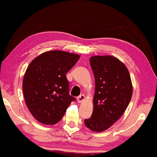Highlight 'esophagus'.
I'll list each match as a JSON object with an SVG mask.
<instances>
[{"instance_id":"34e87169","label":"esophagus","mask_w":157,"mask_h":157,"mask_svg":"<svg viewBox=\"0 0 157 157\" xmlns=\"http://www.w3.org/2000/svg\"><path fill=\"white\" fill-rule=\"evenodd\" d=\"M84 99H85V96L84 95V94H81L80 96H79L78 97V98H77V100H78V103H82Z\"/></svg>"}]
</instances>
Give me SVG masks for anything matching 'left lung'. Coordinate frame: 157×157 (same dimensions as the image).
Wrapping results in <instances>:
<instances>
[{
  "label": "left lung",
  "instance_id": "left-lung-1",
  "mask_svg": "<svg viewBox=\"0 0 157 157\" xmlns=\"http://www.w3.org/2000/svg\"><path fill=\"white\" fill-rule=\"evenodd\" d=\"M90 65L95 78L94 110L86 127L102 132L117 121L127 108L133 94L132 83L126 66L116 57L94 56Z\"/></svg>",
  "mask_w": 157,
  "mask_h": 157
}]
</instances>
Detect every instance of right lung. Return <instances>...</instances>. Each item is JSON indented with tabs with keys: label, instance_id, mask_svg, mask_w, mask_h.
Masks as SVG:
<instances>
[{
	"label": "right lung",
	"instance_id": "1",
	"mask_svg": "<svg viewBox=\"0 0 157 157\" xmlns=\"http://www.w3.org/2000/svg\"><path fill=\"white\" fill-rule=\"evenodd\" d=\"M79 55L59 50L41 54L31 62L23 79V93L34 118L47 125L61 120L71 102L66 75Z\"/></svg>",
	"mask_w": 157,
	"mask_h": 157
}]
</instances>
